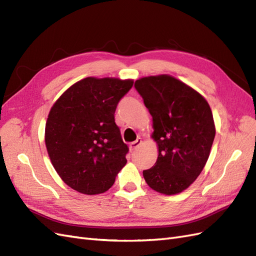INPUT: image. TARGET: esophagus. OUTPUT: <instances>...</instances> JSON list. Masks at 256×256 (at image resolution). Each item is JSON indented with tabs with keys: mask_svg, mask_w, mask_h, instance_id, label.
I'll return each instance as SVG.
<instances>
[{
	"mask_svg": "<svg viewBox=\"0 0 256 256\" xmlns=\"http://www.w3.org/2000/svg\"><path fill=\"white\" fill-rule=\"evenodd\" d=\"M140 144H142V140H140V138H137L135 142L130 144V150H135V149H137L138 147H140Z\"/></svg>",
	"mask_w": 256,
	"mask_h": 256,
	"instance_id": "34e87169",
	"label": "esophagus"
}]
</instances>
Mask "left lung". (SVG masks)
I'll use <instances>...</instances> for the list:
<instances>
[{
    "mask_svg": "<svg viewBox=\"0 0 256 256\" xmlns=\"http://www.w3.org/2000/svg\"><path fill=\"white\" fill-rule=\"evenodd\" d=\"M152 116L151 137L158 148V160L144 178L154 191L174 195L184 191L205 167L216 126L206 98L170 75L148 76L135 82Z\"/></svg>",
    "mask_w": 256,
    "mask_h": 256,
    "instance_id": "1",
    "label": "left lung"
}]
</instances>
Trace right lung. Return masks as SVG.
I'll return each instance as SVG.
<instances>
[{
  "label": "right lung",
  "mask_w": 256,
  "mask_h": 256,
  "mask_svg": "<svg viewBox=\"0 0 256 256\" xmlns=\"http://www.w3.org/2000/svg\"><path fill=\"white\" fill-rule=\"evenodd\" d=\"M133 84L132 79L86 77L51 107L45 128L47 152L60 178L75 191L106 192L126 164L128 148L114 112Z\"/></svg>",
  "instance_id": "obj_1"
}]
</instances>
